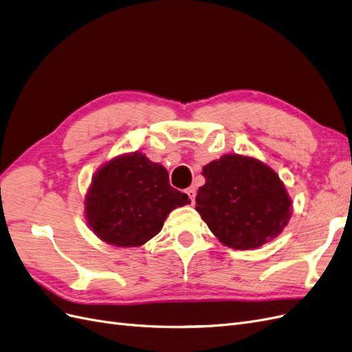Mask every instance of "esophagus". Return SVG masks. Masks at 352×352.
<instances>
[{
	"label": "esophagus",
	"mask_w": 352,
	"mask_h": 352,
	"mask_svg": "<svg viewBox=\"0 0 352 352\" xmlns=\"http://www.w3.org/2000/svg\"><path fill=\"white\" fill-rule=\"evenodd\" d=\"M186 194H188V197L190 198V201H192V204H194V199H195V195H197V190H195V188H194V186L188 188V189H186Z\"/></svg>",
	"instance_id": "obj_1"
}]
</instances>
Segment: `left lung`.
<instances>
[{
	"mask_svg": "<svg viewBox=\"0 0 352 352\" xmlns=\"http://www.w3.org/2000/svg\"><path fill=\"white\" fill-rule=\"evenodd\" d=\"M202 176L195 210L229 248H258L291 219L292 201L282 180L257 158L223 155L202 167Z\"/></svg>",
	"mask_w": 352,
	"mask_h": 352,
	"instance_id": "1",
	"label": "left lung"
}]
</instances>
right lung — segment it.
Wrapping results in <instances>:
<instances>
[{
    "label": "right lung",
    "instance_id": "1",
    "mask_svg": "<svg viewBox=\"0 0 352 352\" xmlns=\"http://www.w3.org/2000/svg\"><path fill=\"white\" fill-rule=\"evenodd\" d=\"M190 204L168 173L141 153L113 158L95 173L85 198L92 232L114 247H140L162 230L168 212Z\"/></svg>",
    "mask_w": 352,
    "mask_h": 352
}]
</instances>
